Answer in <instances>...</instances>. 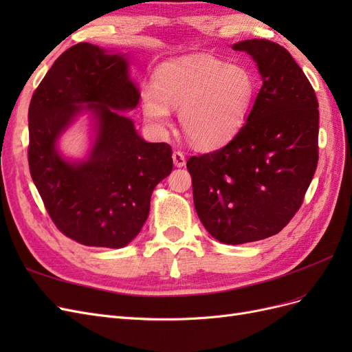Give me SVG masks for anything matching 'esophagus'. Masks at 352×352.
<instances>
[{"label": "esophagus", "instance_id": "34e87169", "mask_svg": "<svg viewBox=\"0 0 352 352\" xmlns=\"http://www.w3.org/2000/svg\"><path fill=\"white\" fill-rule=\"evenodd\" d=\"M173 163L176 167H184L185 163H186V158H185V154L180 153V151H175L173 153Z\"/></svg>", "mask_w": 352, "mask_h": 352}]
</instances>
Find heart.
Returning a JSON list of instances; mask_svg holds the SVG:
<instances>
[{
    "label": "heart",
    "mask_w": 352,
    "mask_h": 352,
    "mask_svg": "<svg viewBox=\"0 0 352 352\" xmlns=\"http://www.w3.org/2000/svg\"><path fill=\"white\" fill-rule=\"evenodd\" d=\"M255 97L248 69L211 58L172 61L162 66L154 88L142 91V113L157 129L172 122L170 109L180 110L185 135L202 148L229 141L247 119Z\"/></svg>",
    "instance_id": "b5f03b06"
}]
</instances>
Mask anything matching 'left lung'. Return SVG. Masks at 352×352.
<instances>
[{
  "label": "left lung",
  "mask_w": 352,
  "mask_h": 352,
  "mask_svg": "<svg viewBox=\"0 0 352 352\" xmlns=\"http://www.w3.org/2000/svg\"><path fill=\"white\" fill-rule=\"evenodd\" d=\"M232 48L257 63L260 92L235 138L186 167L201 223L236 245L276 235L300 210L318 162V101L282 45L248 39Z\"/></svg>",
  "instance_id": "1"
}]
</instances>
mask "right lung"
Masks as SVG:
<instances>
[{"label": "right lung", "instance_id": "right-lung-1", "mask_svg": "<svg viewBox=\"0 0 352 352\" xmlns=\"http://www.w3.org/2000/svg\"><path fill=\"white\" fill-rule=\"evenodd\" d=\"M140 97L127 60L88 42L63 52L32 95V180L57 229L88 247L129 243L148 217L154 188L173 168L172 146L145 142L117 111L135 109ZM83 103L98 119V138L87 162L70 164L55 144Z\"/></svg>", "mask_w": 352, "mask_h": 352}]
</instances>
